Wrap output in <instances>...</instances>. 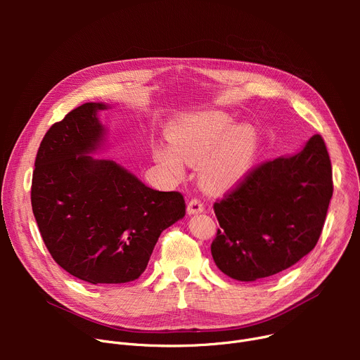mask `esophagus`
Here are the masks:
<instances>
[{
	"label": "esophagus",
	"mask_w": 360,
	"mask_h": 360,
	"mask_svg": "<svg viewBox=\"0 0 360 360\" xmlns=\"http://www.w3.org/2000/svg\"><path fill=\"white\" fill-rule=\"evenodd\" d=\"M204 210V204L200 198H193L190 202H188L186 212L190 214H195V213H201Z\"/></svg>",
	"instance_id": "34e87169"
}]
</instances>
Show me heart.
Wrapping results in <instances>:
<instances>
[{
    "instance_id": "b5f03b06",
    "label": "heart",
    "mask_w": 360,
    "mask_h": 360,
    "mask_svg": "<svg viewBox=\"0 0 360 360\" xmlns=\"http://www.w3.org/2000/svg\"><path fill=\"white\" fill-rule=\"evenodd\" d=\"M232 125V118L220 112L188 120L170 131L172 147H155V160L175 176L184 174L182 162L201 165L200 175L207 186L228 188L247 172L257 148L251 127Z\"/></svg>"
}]
</instances>
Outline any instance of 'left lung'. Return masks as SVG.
Instances as JSON below:
<instances>
[{"mask_svg": "<svg viewBox=\"0 0 360 360\" xmlns=\"http://www.w3.org/2000/svg\"><path fill=\"white\" fill-rule=\"evenodd\" d=\"M331 197V160L319 134L295 156L252 167L213 204L220 224L212 242L216 266L240 281L295 266L315 248Z\"/></svg>", "mask_w": 360, "mask_h": 360, "instance_id": "1", "label": "left lung"}]
</instances>
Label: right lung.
I'll use <instances>...</instances> for the list:
<instances>
[{"label": "right lung", "mask_w": 360, "mask_h": 360, "mask_svg": "<svg viewBox=\"0 0 360 360\" xmlns=\"http://www.w3.org/2000/svg\"><path fill=\"white\" fill-rule=\"evenodd\" d=\"M102 103H84L55 122L41 141L32 178V210L53 261L91 285L141 276L160 233L185 216L178 191H156L98 147Z\"/></svg>", "instance_id": "1"}]
</instances>
